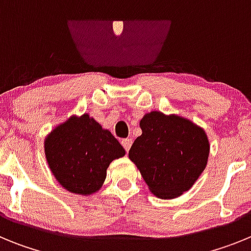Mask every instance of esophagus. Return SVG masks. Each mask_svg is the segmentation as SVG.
<instances>
[{"instance_id": "obj_1", "label": "esophagus", "mask_w": 251, "mask_h": 251, "mask_svg": "<svg viewBox=\"0 0 251 251\" xmlns=\"http://www.w3.org/2000/svg\"><path fill=\"white\" fill-rule=\"evenodd\" d=\"M132 143H133V141H132V138H124V139H122V146H123L124 147V150L127 151H129V148H130V146H132Z\"/></svg>"}]
</instances>
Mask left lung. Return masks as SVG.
Wrapping results in <instances>:
<instances>
[{
	"label": "left lung",
	"instance_id": "obj_1",
	"mask_svg": "<svg viewBox=\"0 0 251 251\" xmlns=\"http://www.w3.org/2000/svg\"><path fill=\"white\" fill-rule=\"evenodd\" d=\"M142 134L129 150L154 196L175 199L188 191L207 165L210 145L205 130L179 115L153 110L139 122Z\"/></svg>",
	"mask_w": 251,
	"mask_h": 251
}]
</instances>
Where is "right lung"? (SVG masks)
Masks as SVG:
<instances>
[{
  "instance_id": "obj_1",
  "label": "right lung",
  "mask_w": 251,
  "mask_h": 251,
  "mask_svg": "<svg viewBox=\"0 0 251 251\" xmlns=\"http://www.w3.org/2000/svg\"><path fill=\"white\" fill-rule=\"evenodd\" d=\"M46 161L57 182L69 192L92 195L103 186L106 168L126 154L112 133L84 113L73 115L48 134Z\"/></svg>"
}]
</instances>
